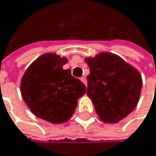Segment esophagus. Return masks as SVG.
Returning a JSON list of instances; mask_svg holds the SVG:
<instances>
[{
	"instance_id": "1",
	"label": "esophagus",
	"mask_w": 156,
	"mask_h": 156,
	"mask_svg": "<svg viewBox=\"0 0 156 156\" xmlns=\"http://www.w3.org/2000/svg\"><path fill=\"white\" fill-rule=\"evenodd\" d=\"M80 80H81L85 85H87V80H86V77H85V76H81V77H80Z\"/></svg>"
}]
</instances>
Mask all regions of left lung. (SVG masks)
<instances>
[{
  "mask_svg": "<svg viewBox=\"0 0 156 156\" xmlns=\"http://www.w3.org/2000/svg\"><path fill=\"white\" fill-rule=\"evenodd\" d=\"M87 95L104 122L116 123L136 108L142 88L140 74L133 66L113 54L101 53L86 58Z\"/></svg>",
  "mask_w": 156,
  "mask_h": 156,
  "instance_id": "1",
  "label": "left lung"
}]
</instances>
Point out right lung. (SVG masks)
I'll use <instances>...</instances> for the list:
<instances>
[{"label":"right lung","instance_id":"add662e5","mask_svg":"<svg viewBox=\"0 0 156 156\" xmlns=\"http://www.w3.org/2000/svg\"><path fill=\"white\" fill-rule=\"evenodd\" d=\"M66 58L45 54L28 67L22 82L20 93L31 112L54 124L69 120L76 108L77 99L86 93V86L62 66Z\"/></svg>","mask_w":156,"mask_h":156}]
</instances>
